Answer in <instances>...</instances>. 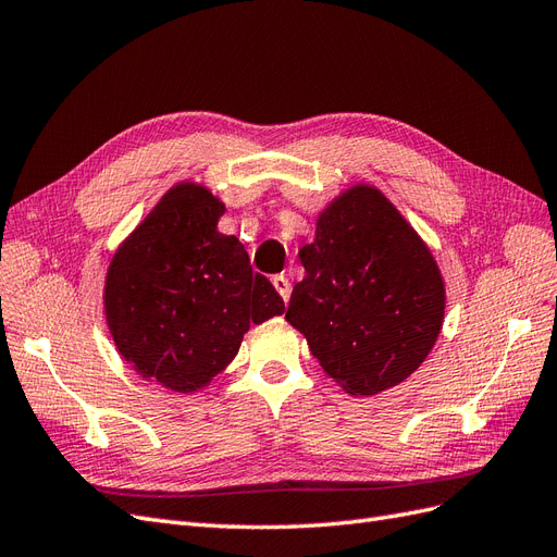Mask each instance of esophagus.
<instances>
[{
    "label": "esophagus",
    "instance_id": "34e87169",
    "mask_svg": "<svg viewBox=\"0 0 557 557\" xmlns=\"http://www.w3.org/2000/svg\"><path fill=\"white\" fill-rule=\"evenodd\" d=\"M272 283H274L276 293L283 297V301H288V299H290V293H293V285H290V281L285 278L283 274H278V276H274V278H272Z\"/></svg>",
    "mask_w": 557,
    "mask_h": 557
}]
</instances>
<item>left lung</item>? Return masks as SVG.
Returning <instances> with one entry per match:
<instances>
[{"label": "left lung", "mask_w": 557, "mask_h": 557, "mask_svg": "<svg viewBox=\"0 0 557 557\" xmlns=\"http://www.w3.org/2000/svg\"><path fill=\"white\" fill-rule=\"evenodd\" d=\"M307 276L285 318L350 395H376L411 376L444 320L432 252L376 188L356 185L318 218L299 248Z\"/></svg>", "instance_id": "obj_1"}]
</instances>
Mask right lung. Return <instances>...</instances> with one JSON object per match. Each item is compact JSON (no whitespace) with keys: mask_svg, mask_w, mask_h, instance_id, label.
Segmentation results:
<instances>
[{"mask_svg":"<svg viewBox=\"0 0 557 557\" xmlns=\"http://www.w3.org/2000/svg\"><path fill=\"white\" fill-rule=\"evenodd\" d=\"M207 188L181 183L115 252L104 307L113 342L146 381L176 393L207 385L237 356L250 323L285 311Z\"/></svg>","mask_w":557,"mask_h":557,"instance_id":"add662e5","label":"right lung"}]
</instances>
